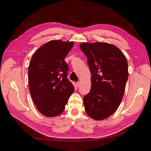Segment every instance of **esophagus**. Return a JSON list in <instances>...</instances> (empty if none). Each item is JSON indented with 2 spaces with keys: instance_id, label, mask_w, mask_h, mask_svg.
<instances>
[{
  "instance_id": "esophagus-1",
  "label": "esophagus",
  "mask_w": 151,
  "mask_h": 151,
  "mask_svg": "<svg viewBox=\"0 0 151 151\" xmlns=\"http://www.w3.org/2000/svg\"><path fill=\"white\" fill-rule=\"evenodd\" d=\"M80 85H81V83H80V82H77V83H76V86H77V87L80 86Z\"/></svg>"
}]
</instances>
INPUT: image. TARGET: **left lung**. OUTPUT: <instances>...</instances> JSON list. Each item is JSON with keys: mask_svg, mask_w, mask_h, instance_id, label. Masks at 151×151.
<instances>
[{"mask_svg": "<svg viewBox=\"0 0 151 151\" xmlns=\"http://www.w3.org/2000/svg\"><path fill=\"white\" fill-rule=\"evenodd\" d=\"M80 48L92 75L90 92L83 98L85 111L93 119L104 120L116 111L124 94L129 77L127 58L108 43H83Z\"/></svg>", "mask_w": 151, "mask_h": 151, "instance_id": "1", "label": "left lung"}]
</instances>
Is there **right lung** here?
Segmentation results:
<instances>
[{
	"mask_svg": "<svg viewBox=\"0 0 151 151\" xmlns=\"http://www.w3.org/2000/svg\"><path fill=\"white\" fill-rule=\"evenodd\" d=\"M74 42L51 40L34 53L28 67L29 89L38 110L54 117L65 109L74 87L67 78L64 60Z\"/></svg>",
	"mask_w": 151,
	"mask_h": 151,
	"instance_id": "obj_1",
	"label": "right lung"
}]
</instances>
